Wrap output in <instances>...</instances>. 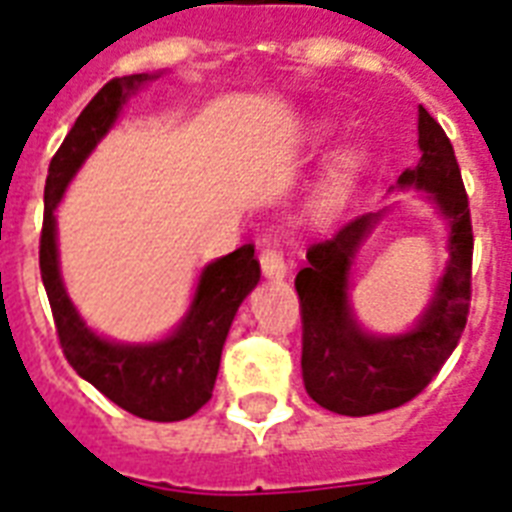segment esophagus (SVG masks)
<instances>
[{
  "instance_id": "obj_1",
  "label": "esophagus",
  "mask_w": 512,
  "mask_h": 512,
  "mask_svg": "<svg viewBox=\"0 0 512 512\" xmlns=\"http://www.w3.org/2000/svg\"><path fill=\"white\" fill-rule=\"evenodd\" d=\"M260 268L268 279H281L287 273V263H284V255L276 244H265L263 252H260Z\"/></svg>"
}]
</instances>
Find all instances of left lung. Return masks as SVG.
Returning a JSON list of instances; mask_svg holds the SVG:
<instances>
[{
	"instance_id": "left-lung-1",
	"label": "left lung",
	"mask_w": 512,
	"mask_h": 512,
	"mask_svg": "<svg viewBox=\"0 0 512 512\" xmlns=\"http://www.w3.org/2000/svg\"><path fill=\"white\" fill-rule=\"evenodd\" d=\"M420 164L398 188H420L449 223V263L436 295L404 335H369L353 319L350 265L380 212L350 220L327 241L308 247L295 279L303 316V380L308 396L329 412L366 417L404 406L428 388L452 356L470 313L473 225L460 164L441 124L420 106Z\"/></svg>"
}]
</instances>
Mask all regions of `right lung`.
<instances>
[{
    "label": "right lung",
    "instance_id": "right-lung-1",
    "mask_svg": "<svg viewBox=\"0 0 512 512\" xmlns=\"http://www.w3.org/2000/svg\"><path fill=\"white\" fill-rule=\"evenodd\" d=\"M156 76H119L87 103L71 132L52 156L44 183V223L39 239L42 271L60 348L76 374L103 393L124 412L154 422H177L191 417L212 398L220 353L231 321L244 297L260 281L255 247L244 244L231 255L209 263L199 276L191 311L170 337L146 345H124L95 335L68 300L58 268L55 207L71 177L92 154L100 138L111 130L122 103L140 84Z\"/></svg>",
    "mask_w": 512,
    "mask_h": 512
}]
</instances>
